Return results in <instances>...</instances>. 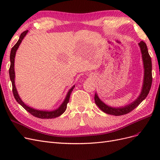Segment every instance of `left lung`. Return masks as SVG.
I'll return each mask as SVG.
<instances>
[{
	"mask_svg": "<svg viewBox=\"0 0 160 160\" xmlns=\"http://www.w3.org/2000/svg\"><path fill=\"white\" fill-rule=\"evenodd\" d=\"M139 45L141 49L142 58L143 61V65H144V80H143V85L142 93L139 96V98L135 100L134 102L128 105L127 106H125L123 108H111L109 106L105 105L103 102L101 101L99 98H98V95L95 93V104L98 106L99 109L103 111V112L113 115H122L127 114L131 111H133L135 108H136L141 103L142 101L146 98L149 92L150 91L152 83V59L150 57L148 47L146 43L143 41H141L139 43Z\"/></svg>",
	"mask_w": 160,
	"mask_h": 160,
	"instance_id": "left-lung-1",
	"label": "left lung"
}]
</instances>
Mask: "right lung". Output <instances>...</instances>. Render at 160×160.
<instances>
[{
	"mask_svg": "<svg viewBox=\"0 0 160 160\" xmlns=\"http://www.w3.org/2000/svg\"><path fill=\"white\" fill-rule=\"evenodd\" d=\"M28 31H24L21 33V35L19 37V39L17 41L15 45L12 47L11 51V55H10V60H11V66L10 68H9V75H10V79L12 82V93L13 95L15 98L16 101L17 102L20 104L22 107L25 109L26 111H27L28 113H30L33 116H35L36 118H41V119H52V118H55L57 117H59L61 115H62L65 112V111L67 109V103H69V98H70V95L71 93V91L72 89H74L75 86L72 87V88L69 91L67 95L66 98L64 101V102L61 104L60 107L56 110L52 111H40V110H36L35 109H32L28 106L26 105L21 101L20 97L18 96L17 89L15 88V85H14V57H15L16 51L18 48L19 45H20L21 41H22L23 38L27 35Z\"/></svg>",
	"mask_w": 160,
	"mask_h": 160,
	"instance_id": "add662e5",
	"label": "right lung"
}]
</instances>
